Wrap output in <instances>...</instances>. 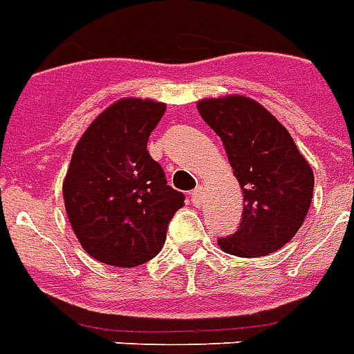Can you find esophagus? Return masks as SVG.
Returning a JSON list of instances; mask_svg holds the SVG:
<instances>
[{
    "label": "esophagus",
    "mask_w": 354,
    "mask_h": 354,
    "mask_svg": "<svg viewBox=\"0 0 354 354\" xmlns=\"http://www.w3.org/2000/svg\"><path fill=\"white\" fill-rule=\"evenodd\" d=\"M203 200H205V198H203V188H194V190H192V203H194L196 207H202Z\"/></svg>",
    "instance_id": "obj_1"
}]
</instances>
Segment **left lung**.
Returning <instances> with one entry per match:
<instances>
[{
    "label": "left lung",
    "instance_id": "8db88e82",
    "mask_svg": "<svg viewBox=\"0 0 354 354\" xmlns=\"http://www.w3.org/2000/svg\"><path fill=\"white\" fill-rule=\"evenodd\" d=\"M198 111L223 141L243 190L236 234L218 237L224 252L257 259L279 251L300 230L313 198V171L283 124L251 97L198 102Z\"/></svg>",
    "mask_w": 354,
    "mask_h": 354
}]
</instances>
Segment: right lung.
I'll return each instance as SVG.
<instances>
[{
	"label": "right lung",
	"mask_w": 354,
	"mask_h": 354,
	"mask_svg": "<svg viewBox=\"0 0 354 354\" xmlns=\"http://www.w3.org/2000/svg\"><path fill=\"white\" fill-rule=\"evenodd\" d=\"M164 113L166 105L152 100H118L75 147L64 179L66 213L82 249L103 264L133 268L154 259L185 205L147 151Z\"/></svg>",
	"instance_id": "obj_1"
}]
</instances>
